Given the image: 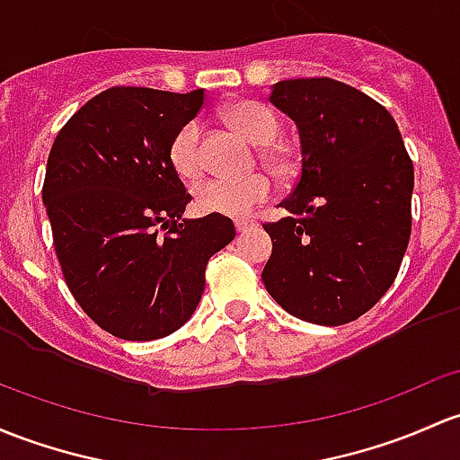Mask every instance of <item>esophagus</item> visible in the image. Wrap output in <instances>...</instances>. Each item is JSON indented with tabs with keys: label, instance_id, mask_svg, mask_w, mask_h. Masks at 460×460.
Here are the masks:
<instances>
[{
	"label": "esophagus",
	"instance_id": "34e87169",
	"mask_svg": "<svg viewBox=\"0 0 460 460\" xmlns=\"http://www.w3.org/2000/svg\"><path fill=\"white\" fill-rule=\"evenodd\" d=\"M255 226L253 220H235V231L238 234H246V231H251Z\"/></svg>",
	"mask_w": 460,
	"mask_h": 460
}]
</instances>
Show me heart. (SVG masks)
<instances>
[{
  "label": "heart",
  "mask_w": 460,
  "mask_h": 460,
  "mask_svg": "<svg viewBox=\"0 0 460 460\" xmlns=\"http://www.w3.org/2000/svg\"><path fill=\"white\" fill-rule=\"evenodd\" d=\"M225 119L246 141L267 145L275 141L279 123L267 105L258 101H238L225 110ZM262 161L275 172L288 165L287 154L279 149H262ZM169 161L181 178H196L200 173V149H198V125L190 120L173 134L169 145ZM270 193V182L264 173H249L244 178H209L193 190V202L202 214L243 217L264 202Z\"/></svg>",
  "instance_id": "b5f03b06"
}]
</instances>
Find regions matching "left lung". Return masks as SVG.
<instances>
[{
    "mask_svg": "<svg viewBox=\"0 0 460 460\" xmlns=\"http://www.w3.org/2000/svg\"><path fill=\"white\" fill-rule=\"evenodd\" d=\"M269 101L299 132L302 173L269 222L262 282L287 313L341 326L393 287L412 229L414 167L384 105L335 79H287Z\"/></svg>",
    "mask_w": 460,
    "mask_h": 460,
    "instance_id": "8db88e82",
    "label": "left lung"
}]
</instances>
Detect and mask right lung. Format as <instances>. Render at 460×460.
I'll return each mask as SVG.
<instances>
[{
    "label": "right lung",
    "instance_id": "obj_1",
    "mask_svg": "<svg viewBox=\"0 0 460 460\" xmlns=\"http://www.w3.org/2000/svg\"><path fill=\"white\" fill-rule=\"evenodd\" d=\"M202 103L205 90L110 88L52 143L43 205L57 258L79 306L119 340L178 331L200 302L209 258L235 238L225 216L182 217L191 196L169 145Z\"/></svg>",
    "mask_w": 460,
    "mask_h": 460
}]
</instances>
